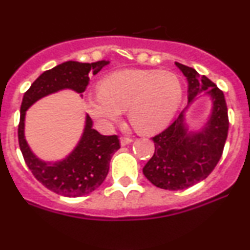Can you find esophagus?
<instances>
[{"instance_id":"obj_1","label":"esophagus","mask_w":250,"mask_h":250,"mask_svg":"<svg viewBox=\"0 0 250 250\" xmlns=\"http://www.w3.org/2000/svg\"><path fill=\"white\" fill-rule=\"evenodd\" d=\"M131 142H133V140L129 139V137H121V139H120V145H121L122 147H125V146H127Z\"/></svg>"}]
</instances>
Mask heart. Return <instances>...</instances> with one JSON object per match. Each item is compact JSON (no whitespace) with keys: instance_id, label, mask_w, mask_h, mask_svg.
I'll list each match as a JSON object with an SVG mask.
<instances>
[{"instance_id":"obj_1","label":"heart","mask_w":250,"mask_h":250,"mask_svg":"<svg viewBox=\"0 0 250 250\" xmlns=\"http://www.w3.org/2000/svg\"><path fill=\"white\" fill-rule=\"evenodd\" d=\"M99 93L87 96L85 109L100 127L110 128L128 110L129 121L143 134L167 127L182 99L179 79L167 70L113 71L100 81Z\"/></svg>"}]
</instances>
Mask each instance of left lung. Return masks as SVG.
Instances as JSON below:
<instances>
[{
	"label": "left lung",
	"instance_id": "obj_1",
	"mask_svg": "<svg viewBox=\"0 0 250 250\" xmlns=\"http://www.w3.org/2000/svg\"><path fill=\"white\" fill-rule=\"evenodd\" d=\"M188 81V105L162 133L153 137L155 153L143 167V174L156 187L181 190L205 180L222 156L228 135V110L225 95L205 75L175 62ZM205 92L211 97L212 110L199 131H189L185 110Z\"/></svg>",
	"mask_w": 250,
	"mask_h": 250
}]
</instances>
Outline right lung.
<instances>
[{
  "instance_id": "add662e5",
  "label": "right lung",
  "mask_w": 250,
  "mask_h": 250,
  "mask_svg": "<svg viewBox=\"0 0 250 250\" xmlns=\"http://www.w3.org/2000/svg\"><path fill=\"white\" fill-rule=\"evenodd\" d=\"M109 61L93 63L67 61L44 71L24 93L19 125V143L28 168L45 188L67 197H79L94 191L107 177L109 162L120 149L116 135L105 136L93 128V121L85 116L84 129L73 151L60 161H43L33 153L24 136L25 113L42 97L70 89L82 94L89 76L96 75Z\"/></svg>"
}]
</instances>
